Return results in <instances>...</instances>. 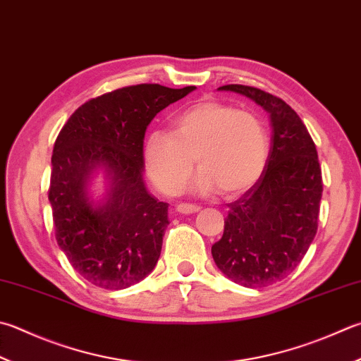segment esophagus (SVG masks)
Wrapping results in <instances>:
<instances>
[{"mask_svg":"<svg viewBox=\"0 0 361 361\" xmlns=\"http://www.w3.org/2000/svg\"><path fill=\"white\" fill-rule=\"evenodd\" d=\"M200 209H201V207H200V206H196V204H187V202H180V204H178V206H176V212L188 215V214H195V212H198Z\"/></svg>","mask_w":361,"mask_h":361,"instance_id":"esophagus-1","label":"esophagus"}]
</instances>
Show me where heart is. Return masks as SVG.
I'll return each instance as SVG.
<instances>
[{"instance_id":"1","label":"heart","mask_w":361,"mask_h":361,"mask_svg":"<svg viewBox=\"0 0 361 361\" xmlns=\"http://www.w3.org/2000/svg\"><path fill=\"white\" fill-rule=\"evenodd\" d=\"M269 155L265 132L253 114L202 100L176 114L171 133L152 132L146 140L147 173L163 193L178 195L193 173V188L207 193L216 187L237 195L259 179Z\"/></svg>"}]
</instances>
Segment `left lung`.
<instances>
[{"mask_svg":"<svg viewBox=\"0 0 361 361\" xmlns=\"http://www.w3.org/2000/svg\"><path fill=\"white\" fill-rule=\"evenodd\" d=\"M270 114L271 147L253 187L229 204L212 256L224 275L257 289L294 270L317 233L322 173L316 145L298 114L283 99L243 85H226Z\"/></svg>","mask_w":361,"mask_h":361,"instance_id":"obj_1","label":"left lung"}]
</instances>
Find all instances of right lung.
Returning <instances> with one entry per match:
<instances>
[{"label":"right lung","instance_id":"add662e5","mask_svg":"<svg viewBox=\"0 0 361 361\" xmlns=\"http://www.w3.org/2000/svg\"><path fill=\"white\" fill-rule=\"evenodd\" d=\"M196 90L135 85L87 100L54 141L49 200L54 235L72 267L102 289H126L151 274L168 226V204L142 180V140L155 114ZM104 167L107 198H87L90 174Z\"/></svg>","mask_w":361,"mask_h":361}]
</instances>
